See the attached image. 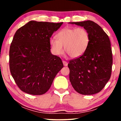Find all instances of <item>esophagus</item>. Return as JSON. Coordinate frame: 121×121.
Segmentation results:
<instances>
[{
  "label": "esophagus",
  "instance_id": "1",
  "mask_svg": "<svg viewBox=\"0 0 121 121\" xmlns=\"http://www.w3.org/2000/svg\"><path fill=\"white\" fill-rule=\"evenodd\" d=\"M63 63L64 66H67L68 65V63L66 61H63Z\"/></svg>",
  "mask_w": 121,
  "mask_h": 121
}]
</instances>
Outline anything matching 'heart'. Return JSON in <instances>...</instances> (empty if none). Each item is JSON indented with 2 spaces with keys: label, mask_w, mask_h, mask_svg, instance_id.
<instances>
[{
  "label": "heart",
  "mask_w": 121,
  "mask_h": 121,
  "mask_svg": "<svg viewBox=\"0 0 121 121\" xmlns=\"http://www.w3.org/2000/svg\"><path fill=\"white\" fill-rule=\"evenodd\" d=\"M57 39L51 38L49 43L53 53L59 56L64 49L72 58L82 56L90 42V36L83 27H65L58 33Z\"/></svg>",
  "instance_id": "obj_1"
}]
</instances>
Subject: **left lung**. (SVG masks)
<instances>
[{
    "label": "left lung",
    "mask_w": 121,
    "mask_h": 121,
    "mask_svg": "<svg viewBox=\"0 0 121 121\" xmlns=\"http://www.w3.org/2000/svg\"><path fill=\"white\" fill-rule=\"evenodd\" d=\"M83 27L90 36L84 53L69 61V80L76 91L82 95L98 93L105 87L111 75L112 53L109 37L94 21L69 22Z\"/></svg>",
    "instance_id": "left-lung-1"
}]
</instances>
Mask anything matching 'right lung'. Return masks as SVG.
<instances>
[{
  "label": "right lung",
  "mask_w": 121,
  "mask_h": 121,
  "mask_svg": "<svg viewBox=\"0 0 121 121\" xmlns=\"http://www.w3.org/2000/svg\"><path fill=\"white\" fill-rule=\"evenodd\" d=\"M63 22L30 21L16 31L9 51L11 75L21 90L34 95L45 94L63 67L51 52L50 38Z\"/></svg>",
  "instance_id": "1"
}]
</instances>
